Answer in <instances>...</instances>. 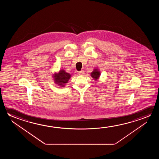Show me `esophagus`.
<instances>
[{
	"mask_svg": "<svg viewBox=\"0 0 159 159\" xmlns=\"http://www.w3.org/2000/svg\"><path fill=\"white\" fill-rule=\"evenodd\" d=\"M78 74L79 75H83L84 74V71L83 70H81V71H78Z\"/></svg>",
	"mask_w": 159,
	"mask_h": 159,
	"instance_id": "esophagus-1",
	"label": "esophagus"
}]
</instances>
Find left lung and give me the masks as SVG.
I'll return each instance as SVG.
<instances>
[{"label":"left lung","instance_id":"left-lung-1","mask_svg":"<svg viewBox=\"0 0 159 159\" xmlns=\"http://www.w3.org/2000/svg\"><path fill=\"white\" fill-rule=\"evenodd\" d=\"M100 71H98V70L96 69H94V71L91 73V76H92L93 78H94V79H95V80L98 79L99 76H100Z\"/></svg>","mask_w":159,"mask_h":159}]
</instances>
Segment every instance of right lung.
Returning <instances> with one entry per match:
<instances>
[{
	"instance_id": "obj_1",
	"label": "right lung",
	"mask_w": 159,
	"mask_h": 159,
	"mask_svg": "<svg viewBox=\"0 0 159 159\" xmlns=\"http://www.w3.org/2000/svg\"><path fill=\"white\" fill-rule=\"evenodd\" d=\"M55 82L61 86H64L65 84L68 83V80L70 78V74L66 73L64 70H60L58 74L54 75Z\"/></svg>"
}]
</instances>
